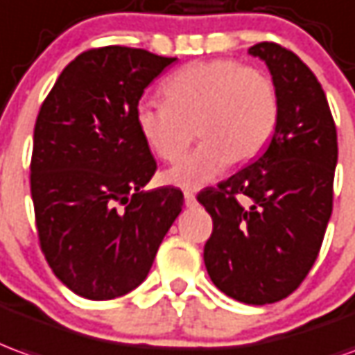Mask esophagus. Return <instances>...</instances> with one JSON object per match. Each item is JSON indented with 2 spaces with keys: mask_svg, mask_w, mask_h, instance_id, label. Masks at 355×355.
I'll use <instances>...</instances> for the list:
<instances>
[{
  "mask_svg": "<svg viewBox=\"0 0 355 355\" xmlns=\"http://www.w3.org/2000/svg\"><path fill=\"white\" fill-rule=\"evenodd\" d=\"M184 203H186V205H188V207H194L196 203H198V202H196V194H194V192L186 190V192H184Z\"/></svg>",
  "mask_w": 355,
  "mask_h": 355,
  "instance_id": "obj_1",
  "label": "esophagus"
}]
</instances>
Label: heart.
Listing matches in <instances>:
<instances>
[{
  "label": "heart",
  "mask_w": 355,
  "mask_h": 355,
  "mask_svg": "<svg viewBox=\"0 0 355 355\" xmlns=\"http://www.w3.org/2000/svg\"><path fill=\"white\" fill-rule=\"evenodd\" d=\"M165 101H140L135 123L144 144L159 159L175 163L193 139L200 146L167 171L165 180L196 188L230 163L254 159L279 125V92L261 69L234 59L196 61L163 84Z\"/></svg>",
  "instance_id": "b5f03b06"
}]
</instances>
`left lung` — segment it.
Segmentation results:
<instances>
[{
	"label": "left lung",
	"instance_id": "left-lung-1",
	"mask_svg": "<svg viewBox=\"0 0 355 355\" xmlns=\"http://www.w3.org/2000/svg\"><path fill=\"white\" fill-rule=\"evenodd\" d=\"M279 92V125L254 163L198 202L211 215L203 248L213 284L230 298L263 306L290 296L307 277L333 213L338 142L331 107L309 67L290 49L261 42Z\"/></svg>",
	"mask_w": 355,
	"mask_h": 355
}]
</instances>
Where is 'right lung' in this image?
Listing matches in <instances>:
<instances>
[{"mask_svg": "<svg viewBox=\"0 0 355 355\" xmlns=\"http://www.w3.org/2000/svg\"><path fill=\"white\" fill-rule=\"evenodd\" d=\"M177 57L105 46L59 74L34 126L31 192L40 248L55 277L88 300L142 284L184 196L144 192L157 163L135 111L144 90Z\"/></svg>", "mask_w": 355, "mask_h": 355, "instance_id": "1", "label": "right lung"}]
</instances>
